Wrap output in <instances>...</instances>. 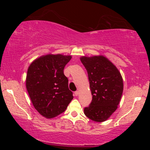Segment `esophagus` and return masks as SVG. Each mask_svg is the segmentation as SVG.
Here are the masks:
<instances>
[{"label": "esophagus", "mask_w": 150, "mask_h": 150, "mask_svg": "<svg viewBox=\"0 0 150 150\" xmlns=\"http://www.w3.org/2000/svg\"><path fill=\"white\" fill-rule=\"evenodd\" d=\"M79 95V91H75V96H78Z\"/></svg>", "instance_id": "obj_1"}]
</instances>
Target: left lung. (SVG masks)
I'll return each mask as SVG.
<instances>
[{"label": "left lung", "instance_id": "8db88e82", "mask_svg": "<svg viewBox=\"0 0 150 150\" xmlns=\"http://www.w3.org/2000/svg\"><path fill=\"white\" fill-rule=\"evenodd\" d=\"M88 73L92 101L84 108L87 117L95 122L106 121L117 109L123 92L120 71L103 55L80 57Z\"/></svg>", "mask_w": 150, "mask_h": 150}]
</instances>
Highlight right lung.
Returning a JSON list of instances; mask_svg holds the SVG:
<instances>
[{"mask_svg": "<svg viewBox=\"0 0 150 150\" xmlns=\"http://www.w3.org/2000/svg\"><path fill=\"white\" fill-rule=\"evenodd\" d=\"M71 57L62 54L42 55L33 61L28 69V93L35 110L45 118L59 115L73 98L63 73Z\"/></svg>", "mask_w": 150, "mask_h": 150, "instance_id": "1", "label": "right lung"}]
</instances>
